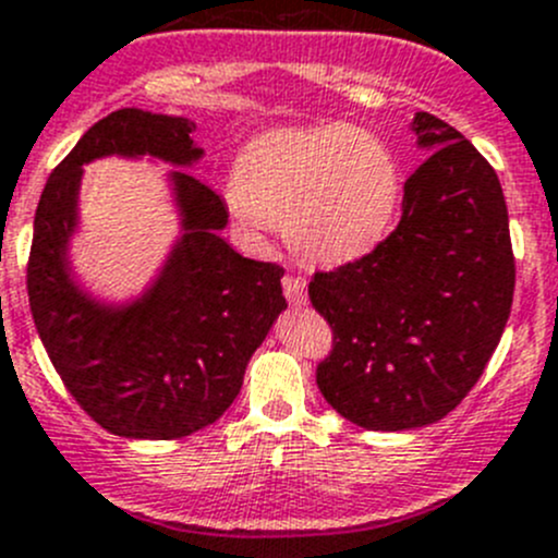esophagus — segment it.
<instances>
[{
  "instance_id": "34e87169",
  "label": "esophagus",
  "mask_w": 558,
  "mask_h": 558,
  "mask_svg": "<svg viewBox=\"0 0 558 558\" xmlns=\"http://www.w3.org/2000/svg\"><path fill=\"white\" fill-rule=\"evenodd\" d=\"M282 290H284V299H288L293 306L306 304V282L301 279V276H284Z\"/></svg>"
}]
</instances>
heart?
<instances>
[{
    "label": "heart",
    "instance_id": "obj_1",
    "mask_svg": "<svg viewBox=\"0 0 558 558\" xmlns=\"http://www.w3.org/2000/svg\"><path fill=\"white\" fill-rule=\"evenodd\" d=\"M235 196L243 214L284 230L301 259L333 268L389 238L402 172L395 150L355 125L279 129L241 153Z\"/></svg>",
    "mask_w": 558,
    "mask_h": 558
}]
</instances>
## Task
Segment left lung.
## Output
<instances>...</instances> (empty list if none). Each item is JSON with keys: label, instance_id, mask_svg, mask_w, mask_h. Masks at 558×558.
Masks as SVG:
<instances>
[{"label": "left lung", "instance_id": "1", "mask_svg": "<svg viewBox=\"0 0 558 558\" xmlns=\"http://www.w3.org/2000/svg\"><path fill=\"white\" fill-rule=\"evenodd\" d=\"M411 129L429 158L405 180L397 230L310 282L312 306L333 331L317 389L339 416L380 433L424 427L460 405L514 293L496 169L435 114L416 111Z\"/></svg>", "mask_w": 558, "mask_h": 558}]
</instances>
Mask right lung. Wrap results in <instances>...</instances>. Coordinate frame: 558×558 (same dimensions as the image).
<instances>
[{"instance_id": "add662e5", "label": "right lung", "mask_w": 558, "mask_h": 558, "mask_svg": "<svg viewBox=\"0 0 558 558\" xmlns=\"http://www.w3.org/2000/svg\"><path fill=\"white\" fill-rule=\"evenodd\" d=\"M191 131L189 117L111 111L51 172L37 203L26 265L35 328L73 400L123 438L172 441L214 424L288 310L284 270L238 254L221 238V196L185 172L205 156ZM109 155H150L179 167L169 180L181 238L157 279L123 305L95 300L70 268L81 167Z\"/></svg>"}]
</instances>
